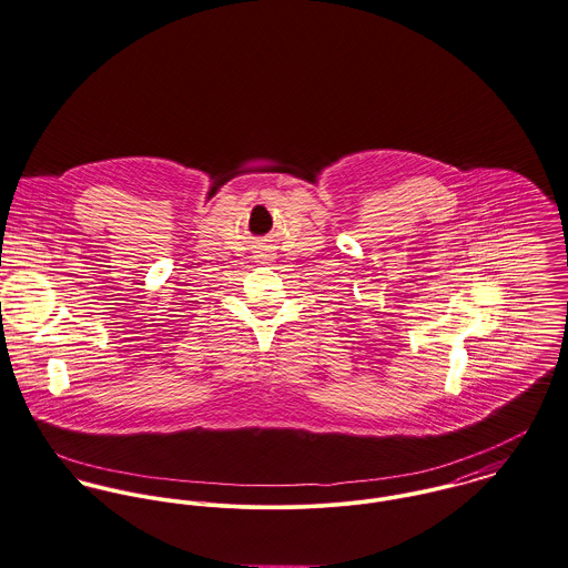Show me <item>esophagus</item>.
<instances>
[{
  "label": "esophagus",
  "instance_id": "34e87169",
  "mask_svg": "<svg viewBox=\"0 0 568 568\" xmlns=\"http://www.w3.org/2000/svg\"><path fill=\"white\" fill-rule=\"evenodd\" d=\"M254 260H256V262H260V264H266V262H273V260H275V256H273V254H268V252H260V254H256V256H254Z\"/></svg>",
  "mask_w": 568,
  "mask_h": 568
}]
</instances>
